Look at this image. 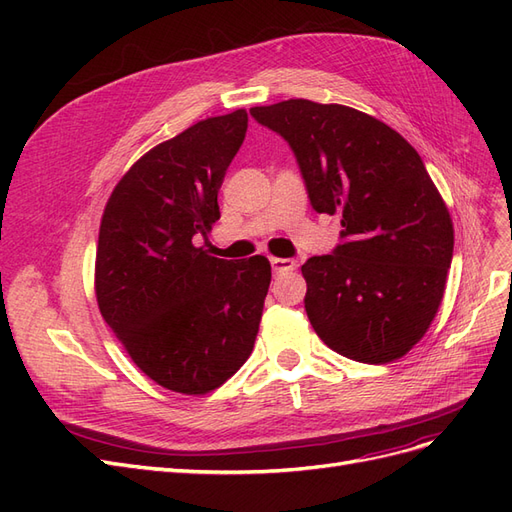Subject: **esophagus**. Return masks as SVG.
Segmentation results:
<instances>
[{
    "label": "esophagus",
    "mask_w": 512,
    "mask_h": 512,
    "mask_svg": "<svg viewBox=\"0 0 512 512\" xmlns=\"http://www.w3.org/2000/svg\"><path fill=\"white\" fill-rule=\"evenodd\" d=\"M271 267L275 273H286V271H292L294 267H297V262H294L292 258H271Z\"/></svg>",
    "instance_id": "34e87169"
}]
</instances>
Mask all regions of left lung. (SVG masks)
<instances>
[{
    "instance_id": "8db88e82",
    "label": "left lung",
    "mask_w": 512,
    "mask_h": 512,
    "mask_svg": "<svg viewBox=\"0 0 512 512\" xmlns=\"http://www.w3.org/2000/svg\"><path fill=\"white\" fill-rule=\"evenodd\" d=\"M250 113L292 147L312 207L342 215L344 243L301 267L314 331L352 361L401 359L438 314L455 243L421 156L386 123L344 104L297 98Z\"/></svg>"
}]
</instances>
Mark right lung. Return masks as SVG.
Wrapping results in <instances>:
<instances>
[{
	"mask_svg": "<svg viewBox=\"0 0 512 512\" xmlns=\"http://www.w3.org/2000/svg\"><path fill=\"white\" fill-rule=\"evenodd\" d=\"M245 108L149 149L102 213L96 299L136 367L168 391L207 395L252 354L271 284L265 256L194 245L220 220L218 192L245 138Z\"/></svg>",
	"mask_w": 512,
	"mask_h": 512,
	"instance_id": "right-lung-1",
	"label": "right lung"
}]
</instances>
